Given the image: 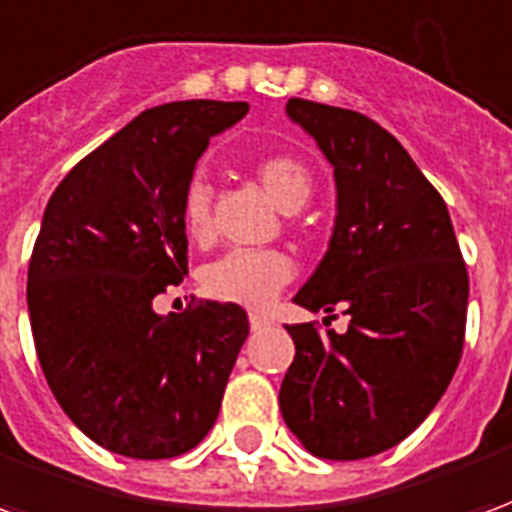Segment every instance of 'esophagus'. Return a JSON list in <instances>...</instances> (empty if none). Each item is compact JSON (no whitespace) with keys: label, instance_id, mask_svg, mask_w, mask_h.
<instances>
[{"label":"esophagus","instance_id":"esophagus-1","mask_svg":"<svg viewBox=\"0 0 512 512\" xmlns=\"http://www.w3.org/2000/svg\"><path fill=\"white\" fill-rule=\"evenodd\" d=\"M249 326H252V332H266V329H271V318L263 315V312H252L249 315Z\"/></svg>","mask_w":512,"mask_h":512}]
</instances>
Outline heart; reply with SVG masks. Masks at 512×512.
I'll use <instances>...</instances> for the list:
<instances>
[{
    "instance_id": "1",
    "label": "heart",
    "mask_w": 512,
    "mask_h": 512,
    "mask_svg": "<svg viewBox=\"0 0 512 512\" xmlns=\"http://www.w3.org/2000/svg\"><path fill=\"white\" fill-rule=\"evenodd\" d=\"M268 200L279 211L296 213L307 205L312 194L310 169L293 156H268L255 169ZM180 222L194 244L211 241V186L194 178L183 191ZM293 279V263L277 249H235L213 260L202 271V290L216 301L238 307H268L277 293Z\"/></svg>"
}]
</instances>
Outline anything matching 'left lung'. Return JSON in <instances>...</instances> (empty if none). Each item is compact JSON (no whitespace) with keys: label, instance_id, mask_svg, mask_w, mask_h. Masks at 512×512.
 Returning a JSON list of instances; mask_svg holds the SVG:
<instances>
[{"label":"left lung","instance_id":"1","mask_svg":"<svg viewBox=\"0 0 512 512\" xmlns=\"http://www.w3.org/2000/svg\"><path fill=\"white\" fill-rule=\"evenodd\" d=\"M285 112L321 147L337 186L329 249L293 301L343 307L351 323L343 334L288 326L296 356L279 408L312 455L359 461L400 444L450 386L469 274L441 194L386 128L304 98Z\"/></svg>","mask_w":512,"mask_h":512}]
</instances>
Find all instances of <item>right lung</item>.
I'll use <instances>...</instances> for the list:
<instances>
[{
	"label": "right lung",
	"instance_id": "1",
	"mask_svg": "<svg viewBox=\"0 0 512 512\" xmlns=\"http://www.w3.org/2000/svg\"><path fill=\"white\" fill-rule=\"evenodd\" d=\"M246 112V101L145 109L46 205L27 279L40 367L73 425L117 455L175 458L219 417L246 312L202 301L158 315L153 299L189 274L180 202L197 158Z\"/></svg>",
	"mask_w": 512,
	"mask_h": 512
}]
</instances>
